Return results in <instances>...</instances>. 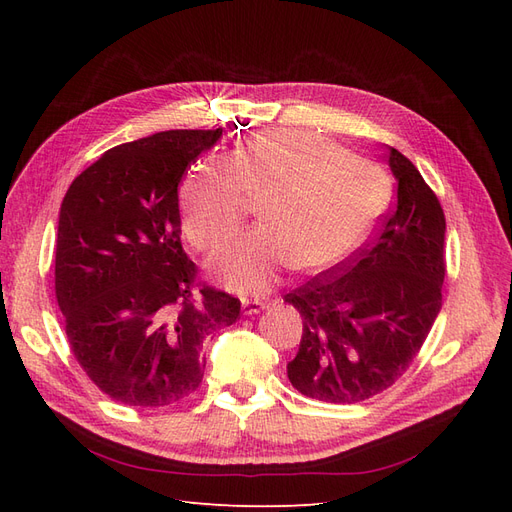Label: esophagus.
<instances>
[{
	"label": "esophagus",
	"instance_id": "esophagus-1",
	"mask_svg": "<svg viewBox=\"0 0 512 512\" xmlns=\"http://www.w3.org/2000/svg\"><path fill=\"white\" fill-rule=\"evenodd\" d=\"M271 303H273V301H258V299H254V301H243V303H241V312H243L245 316H254V314H260L262 309H267Z\"/></svg>",
	"mask_w": 512,
	"mask_h": 512
}]
</instances>
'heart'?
Returning a JSON list of instances; mask_svg holds the SVG:
<instances>
[{"label":"heart","mask_w":512,"mask_h":512,"mask_svg":"<svg viewBox=\"0 0 512 512\" xmlns=\"http://www.w3.org/2000/svg\"><path fill=\"white\" fill-rule=\"evenodd\" d=\"M247 200L260 226L228 239L209 269L239 292H267L286 269L322 273L359 247L389 203L384 170L329 138L258 132L230 162L209 158L181 183V232L207 250L237 228Z\"/></svg>","instance_id":"obj_1"}]
</instances>
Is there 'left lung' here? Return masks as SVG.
<instances>
[{"mask_svg": "<svg viewBox=\"0 0 512 512\" xmlns=\"http://www.w3.org/2000/svg\"><path fill=\"white\" fill-rule=\"evenodd\" d=\"M395 209L333 271L286 294L303 318L288 380L299 393L356 404L382 393L421 350L442 307L446 220L416 166L389 147Z\"/></svg>", "mask_w": 512, "mask_h": 512, "instance_id": "8db88e82", "label": "left lung"}]
</instances>
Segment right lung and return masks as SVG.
Here are the masks:
<instances>
[{"label": "right lung", "instance_id": "1", "mask_svg": "<svg viewBox=\"0 0 512 512\" xmlns=\"http://www.w3.org/2000/svg\"><path fill=\"white\" fill-rule=\"evenodd\" d=\"M220 136L168 130L108 149L61 203L55 294L68 342L121 404L160 408L194 393L203 339L239 318V299L200 286L181 247L177 188Z\"/></svg>", "mask_w": 512, "mask_h": 512}]
</instances>
